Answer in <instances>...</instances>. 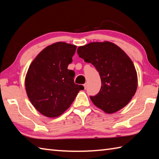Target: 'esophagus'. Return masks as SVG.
I'll list each match as a JSON object with an SVG mask.
<instances>
[{
  "mask_svg": "<svg viewBox=\"0 0 159 159\" xmlns=\"http://www.w3.org/2000/svg\"><path fill=\"white\" fill-rule=\"evenodd\" d=\"M87 83H85L83 85V86H84V88H85V89H87Z\"/></svg>",
  "mask_w": 159,
  "mask_h": 159,
  "instance_id": "1",
  "label": "esophagus"
}]
</instances>
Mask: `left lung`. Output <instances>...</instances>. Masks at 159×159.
<instances>
[{"instance_id":"8db88e82","label":"left lung","mask_w":159,"mask_h":159,"mask_svg":"<svg viewBox=\"0 0 159 159\" xmlns=\"http://www.w3.org/2000/svg\"><path fill=\"white\" fill-rule=\"evenodd\" d=\"M77 53L100 74L102 85L98 93L90 96L92 102L107 113L117 112L128 104L137 88V72L129 57L109 42L80 46Z\"/></svg>"}]
</instances>
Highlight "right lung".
Masks as SVG:
<instances>
[{"label": "right lung", "mask_w": 159, "mask_h": 159, "mask_svg": "<svg viewBox=\"0 0 159 159\" xmlns=\"http://www.w3.org/2000/svg\"><path fill=\"white\" fill-rule=\"evenodd\" d=\"M76 46L57 42L35 57L25 78L26 92L39 112L48 117L61 116L68 109L83 85L74 83L75 73L67 69Z\"/></svg>", "instance_id": "obj_1"}]
</instances>
